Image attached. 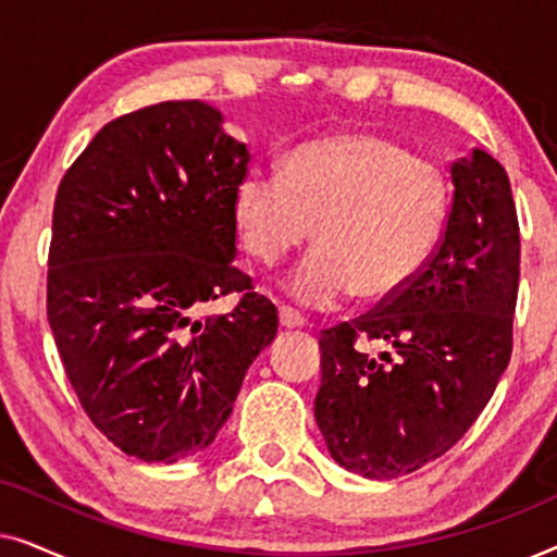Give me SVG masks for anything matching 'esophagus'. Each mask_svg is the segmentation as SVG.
Returning <instances> with one entry per match:
<instances>
[{
	"label": "esophagus",
	"mask_w": 557,
	"mask_h": 557,
	"mask_svg": "<svg viewBox=\"0 0 557 557\" xmlns=\"http://www.w3.org/2000/svg\"><path fill=\"white\" fill-rule=\"evenodd\" d=\"M278 324H281V330H301L304 319H301L299 314H296L294 309L281 307V309H278Z\"/></svg>",
	"instance_id": "esophagus-1"
}]
</instances>
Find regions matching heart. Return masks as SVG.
<instances>
[{"instance_id": "b5f03b06", "label": "heart", "mask_w": 557, "mask_h": 557, "mask_svg": "<svg viewBox=\"0 0 557 557\" xmlns=\"http://www.w3.org/2000/svg\"><path fill=\"white\" fill-rule=\"evenodd\" d=\"M448 177L372 132H339L294 147L284 170L250 166L233 187L240 246L276 265L311 238L319 246L288 278L304 309H332L357 292L383 304L408 292L444 238Z\"/></svg>"}]
</instances>
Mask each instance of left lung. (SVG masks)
<instances>
[{"instance_id":"1","label":"left lung","mask_w":557,"mask_h":557,"mask_svg":"<svg viewBox=\"0 0 557 557\" xmlns=\"http://www.w3.org/2000/svg\"><path fill=\"white\" fill-rule=\"evenodd\" d=\"M444 238L413 286L352 324L326 330L317 425L332 459L395 479L446 454L471 429L512 355L520 225L509 177L482 149L451 164ZM394 347L379 360L354 342Z\"/></svg>"}]
</instances>
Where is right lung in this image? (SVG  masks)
I'll list each match as a JSON object with an SVG mask.
<instances>
[{"mask_svg": "<svg viewBox=\"0 0 557 557\" xmlns=\"http://www.w3.org/2000/svg\"><path fill=\"white\" fill-rule=\"evenodd\" d=\"M215 106L166 101L106 124L60 182L48 319L75 395L121 451H205L278 332L233 265V187L248 147ZM233 290L231 315L200 320Z\"/></svg>", "mask_w": 557, "mask_h": 557, "instance_id": "1", "label": "right lung"}]
</instances>
